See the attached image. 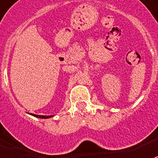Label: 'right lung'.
<instances>
[{"label":"right lung","instance_id":"obj_1","mask_svg":"<svg viewBox=\"0 0 158 158\" xmlns=\"http://www.w3.org/2000/svg\"><path fill=\"white\" fill-rule=\"evenodd\" d=\"M31 115L34 116L36 118H51V117H54V115H38V114H32Z\"/></svg>","mask_w":158,"mask_h":158}]
</instances>
